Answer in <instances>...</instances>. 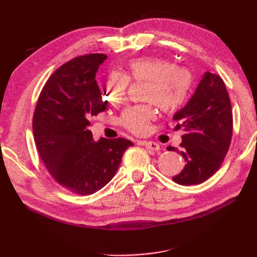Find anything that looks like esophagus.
<instances>
[{
	"label": "esophagus",
	"instance_id": "obj_1",
	"mask_svg": "<svg viewBox=\"0 0 257 257\" xmlns=\"http://www.w3.org/2000/svg\"><path fill=\"white\" fill-rule=\"evenodd\" d=\"M138 144L145 146L147 150H151V151H159V150H160V145L158 144V143H155V142L138 141Z\"/></svg>",
	"mask_w": 257,
	"mask_h": 257
}]
</instances>
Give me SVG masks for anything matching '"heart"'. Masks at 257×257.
Listing matches in <instances>:
<instances>
[{
	"instance_id": "obj_1",
	"label": "heart",
	"mask_w": 257,
	"mask_h": 257,
	"mask_svg": "<svg viewBox=\"0 0 257 257\" xmlns=\"http://www.w3.org/2000/svg\"><path fill=\"white\" fill-rule=\"evenodd\" d=\"M129 80L147 81L145 101L155 103L160 110L173 113L185 105L189 97L193 75L185 67L175 66L160 56H143L128 61L124 73L112 72L104 84V94L112 103H120L127 94ZM142 104L125 108L120 122L136 135H144L156 118L154 104Z\"/></svg>"
}]
</instances>
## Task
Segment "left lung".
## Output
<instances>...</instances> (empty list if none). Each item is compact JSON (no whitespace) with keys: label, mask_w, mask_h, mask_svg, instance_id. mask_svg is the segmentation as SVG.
<instances>
[{"label":"left lung","mask_w":257,"mask_h":257,"mask_svg":"<svg viewBox=\"0 0 257 257\" xmlns=\"http://www.w3.org/2000/svg\"><path fill=\"white\" fill-rule=\"evenodd\" d=\"M177 129L182 128L180 154L186 165L172 178L179 185H198L219 170L232 137V108L221 78L205 72L193 96L176 112ZM169 151H176L169 147Z\"/></svg>","instance_id":"left-lung-1"}]
</instances>
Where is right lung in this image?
Here are the masks:
<instances>
[{"label":"right lung","mask_w":257,"mask_h":257,"mask_svg":"<svg viewBox=\"0 0 257 257\" xmlns=\"http://www.w3.org/2000/svg\"><path fill=\"white\" fill-rule=\"evenodd\" d=\"M105 54L72 59L53 72L43 87L33 118L36 149L50 175L64 188L90 195L113 177L128 147V139L95 142L90 116L105 110L106 101L95 79Z\"/></svg>","instance_id":"obj_1"}]
</instances>
